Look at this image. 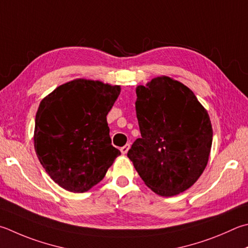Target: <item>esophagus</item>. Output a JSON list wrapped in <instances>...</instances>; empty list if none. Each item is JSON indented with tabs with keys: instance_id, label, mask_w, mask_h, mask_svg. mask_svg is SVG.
Listing matches in <instances>:
<instances>
[{
	"instance_id": "1",
	"label": "esophagus",
	"mask_w": 248,
	"mask_h": 248,
	"mask_svg": "<svg viewBox=\"0 0 248 248\" xmlns=\"http://www.w3.org/2000/svg\"><path fill=\"white\" fill-rule=\"evenodd\" d=\"M129 148H130V144H125L124 146L120 147V152L123 153V154H127L128 151H129Z\"/></svg>"
}]
</instances>
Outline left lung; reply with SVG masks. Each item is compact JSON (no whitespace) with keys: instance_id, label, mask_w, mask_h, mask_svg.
<instances>
[{"instance_id":"1","label":"left lung","mask_w":248,"mask_h":248,"mask_svg":"<svg viewBox=\"0 0 248 248\" xmlns=\"http://www.w3.org/2000/svg\"><path fill=\"white\" fill-rule=\"evenodd\" d=\"M141 138L128 157L144 183L161 196H173L194 184L209 158L213 128L207 110L190 89L169 77L137 88Z\"/></svg>"}]
</instances>
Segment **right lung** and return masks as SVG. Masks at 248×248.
Masks as SVG:
<instances>
[{"label":"right lung","instance_id":"add662e5","mask_svg":"<svg viewBox=\"0 0 248 248\" xmlns=\"http://www.w3.org/2000/svg\"><path fill=\"white\" fill-rule=\"evenodd\" d=\"M119 85L77 79L44 97L35 115L34 148L54 182L83 193L105 177L120 151L111 145L106 116Z\"/></svg>","mask_w":248,"mask_h":248}]
</instances>
